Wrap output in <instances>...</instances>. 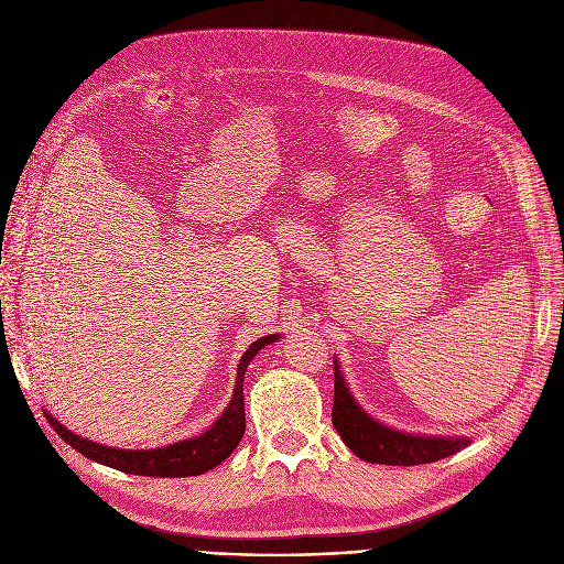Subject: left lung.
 Returning <instances> with one entry per match:
<instances>
[{
  "instance_id": "obj_1",
  "label": "left lung",
  "mask_w": 564,
  "mask_h": 564,
  "mask_svg": "<svg viewBox=\"0 0 564 564\" xmlns=\"http://www.w3.org/2000/svg\"><path fill=\"white\" fill-rule=\"evenodd\" d=\"M334 411L332 421L345 446L370 464L389 466H419L451 457L470 446L468 436H438V434H411L395 430L372 419L364 406L354 400L338 359L334 361Z\"/></svg>"
}]
</instances>
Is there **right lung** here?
I'll return each instance as SVG.
<instances>
[{"instance_id":"right-lung-1","label":"right lung","mask_w":564,"mask_h":564,"mask_svg":"<svg viewBox=\"0 0 564 564\" xmlns=\"http://www.w3.org/2000/svg\"><path fill=\"white\" fill-rule=\"evenodd\" d=\"M281 338V334H270L264 338H258L249 345V349L242 354L240 364H237V377L235 389L228 406L224 409L221 416L207 427L203 434H196L192 438H183L169 443L162 448H148V451H126V448H111L105 443L88 441L75 432H70L66 425L58 423L52 413H47L50 425L54 432L62 436L68 446H73L84 457L94 459L98 464H105L109 468L130 473V476H148V478H189L200 476V473L219 466L224 459L230 457V453L237 448L245 430V372L249 364L253 361L256 354L272 345Z\"/></svg>"}]
</instances>
